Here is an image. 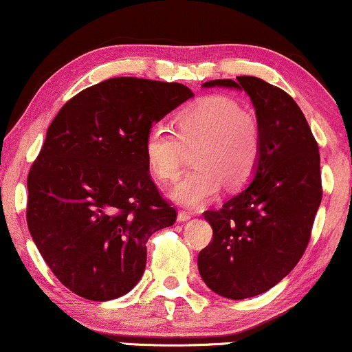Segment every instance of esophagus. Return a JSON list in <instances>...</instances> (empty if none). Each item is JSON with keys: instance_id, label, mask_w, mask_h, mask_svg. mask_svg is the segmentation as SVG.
<instances>
[{"instance_id": "1", "label": "esophagus", "mask_w": 352, "mask_h": 352, "mask_svg": "<svg viewBox=\"0 0 352 352\" xmlns=\"http://www.w3.org/2000/svg\"><path fill=\"white\" fill-rule=\"evenodd\" d=\"M190 217H192L190 212L179 210V212H177V222H188V220H190Z\"/></svg>"}]
</instances>
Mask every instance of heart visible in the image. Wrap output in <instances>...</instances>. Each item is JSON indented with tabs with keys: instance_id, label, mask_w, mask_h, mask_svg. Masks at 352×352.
I'll return each mask as SVG.
<instances>
[{
	"instance_id": "heart-1",
	"label": "heart",
	"mask_w": 352,
	"mask_h": 352,
	"mask_svg": "<svg viewBox=\"0 0 352 352\" xmlns=\"http://www.w3.org/2000/svg\"><path fill=\"white\" fill-rule=\"evenodd\" d=\"M176 130L153 125L145 138V160L151 175L163 183L181 171L184 148H194L189 171L169 197L179 206L199 209L212 201L223 184L240 188L253 177L261 158L263 135L253 112L225 96H209L181 111Z\"/></svg>"
}]
</instances>
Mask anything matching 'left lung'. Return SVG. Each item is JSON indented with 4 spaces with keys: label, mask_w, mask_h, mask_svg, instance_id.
<instances>
[{
    "label": "left lung",
    "mask_w": 352,
    "mask_h": 352,
    "mask_svg": "<svg viewBox=\"0 0 352 352\" xmlns=\"http://www.w3.org/2000/svg\"><path fill=\"white\" fill-rule=\"evenodd\" d=\"M202 86L245 91L261 127L253 181L219 210L204 214L214 238L197 258L207 287L241 300L274 287L305 253L322 202L318 143L297 102L261 78L236 76Z\"/></svg>",
    "instance_id": "obj_1"
}]
</instances>
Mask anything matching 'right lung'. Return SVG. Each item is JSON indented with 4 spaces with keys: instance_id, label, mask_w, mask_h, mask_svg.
<instances>
[{
    "instance_id": "1",
    "label": "right lung",
    "mask_w": 352,
    "mask_h": 352,
    "mask_svg": "<svg viewBox=\"0 0 352 352\" xmlns=\"http://www.w3.org/2000/svg\"><path fill=\"white\" fill-rule=\"evenodd\" d=\"M181 83L111 78L72 98L28 176V227L65 287L94 302L140 280L146 241L176 222L145 160L151 125L192 98Z\"/></svg>"
}]
</instances>
